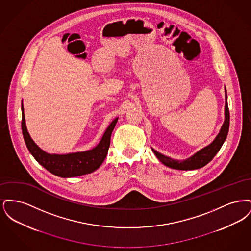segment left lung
<instances>
[{
	"instance_id": "1",
	"label": "left lung",
	"mask_w": 251,
	"mask_h": 251,
	"mask_svg": "<svg viewBox=\"0 0 251 251\" xmlns=\"http://www.w3.org/2000/svg\"><path fill=\"white\" fill-rule=\"evenodd\" d=\"M226 102H225V121L222 125V128L219 131L218 135L215 137V140L213 143L210 144L209 146L205 147L200 151H198L195 155L192 156L189 159L183 161V162H179L175 161L167 156L163 155L159 153L158 151H153L155 153L156 157L167 167L174 168V169H179V170H193V169H198L201 167L206 166L208 163H210L213 158L215 157V154L219 151L221 149L222 145L224 141L227 138V132H228V127H229V111H228V106H227V93H226Z\"/></svg>"
}]
</instances>
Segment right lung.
Masks as SVG:
<instances>
[{"label":"right lung","mask_w":251,"mask_h":251,"mask_svg":"<svg viewBox=\"0 0 251 251\" xmlns=\"http://www.w3.org/2000/svg\"><path fill=\"white\" fill-rule=\"evenodd\" d=\"M23 111V119H22V130L24 134V141L36 161L45 167L50 173L62 177V178H72L81 175H85L95 171L100 167L102 162L104 161L107 155L108 149L110 147L111 134L114 130L118 118L113 120L109 125L107 130L104 132L100 142L93 150L83 151V152H75L65 155L58 154H49L39 149L36 143L32 140L29 135L24 119V105L22 104Z\"/></svg>","instance_id":"obj_1"}]
</instances>
